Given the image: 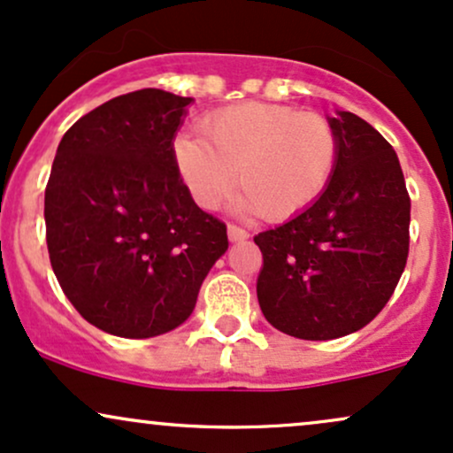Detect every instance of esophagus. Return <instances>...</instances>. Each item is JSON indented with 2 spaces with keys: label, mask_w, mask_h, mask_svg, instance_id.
Wrapping results in <instances>:
<instances>
[{
  "label": "esophagus",
  "mask_w": 453,
  "mask_h": 453,
  "mask_svg": "<svg viewBox=\"0 0 453 453\" xmlns=\"http://www.w3.org/2000/svg\"><path fill=\"white\" fill-rule=\"evenodd\" d=\"M227 238H230L232 242L247 241V238H249V232H247V230H242V227H238V226H227Z\"/></svg>",
  "instance_id": "obj_1"
}]
</instances>
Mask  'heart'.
Wrapping results in <instances>:
<instances>
[{
	"instance_id": "b5f03b06",
	"label": "heart",
	"mask_w": 453,
	"mask_h": 453,
	"mask_svg": "<svg viewBox=\"0 0 453 453\" xmlns=\"http://www.w3.org/2000/svg\"><path fill=\"white\" fill-rule=\"evenodd\" d=\"M200 136L173 142L176 170L202 209H219L234 183L236 206L268 221L309 209L339 165V134L326 117L283 104L242 102L206 114Z\"/></svg>"
}]
</instances>
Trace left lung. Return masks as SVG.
Returning <instances> with one entry per match:
<instances>
[{
  "label": "left lung",
  "instance_id": "1",
  "mask_svg": "<svg viewBox=\"0 0 453 453\" xmlns=\"http://www.w3.org/2000/svg\"><path fill=\"white\" fill-rule=\"evenodd\" d=\"M339 165L315 204L253 241L262 313L277 330L330 341L371 324L409 256L411 197L396 150L353 112L327 119Z\"/></svg>",
  "mask_w": 453,
  "mask_h": 453
}]
</instances>
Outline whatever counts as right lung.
Masks as SVG:
<instances>
[{
	"label": "right lung",
	"mask_w": 453,
	"mask_h": 453,
	"mask_svg": "<svg viewBox=\"0 0 453 453\" xmlns=\"http://www.w3.org/2000/svg\"><path fill=\"white\" fill-rule=\"evenodd\" d=\"M191 102L161 89L112 97L57 147L44 191L50 266L78 313L108 334L179 327L227 249L226 223L196 204L174 164Z\"/></svg>",
	"instance_id": "1"
}]
</instances>
